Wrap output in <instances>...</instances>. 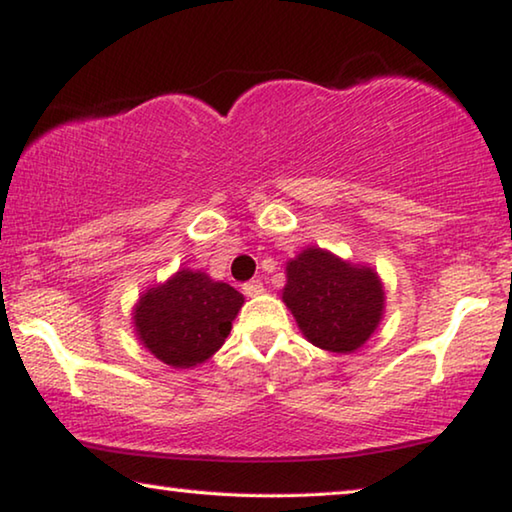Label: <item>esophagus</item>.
I'll return each mask as SVG.
<instances>
[{"instance_id":"esophagus-1","label":"esophagus","mask_w":512,"mask_h":512,"mask_svg":"<svg viewBox=\"0 0 512 512\" xmlns=\"http://www.w3.org/2000/svg\"><path fill=\"white\" fill-rule=\"evenodd\" d=\"M244 293L248 298H257V296H262L264 293V284L259 282V280H250V282H246L244 284Z\"/></svg>"}]
</instances>
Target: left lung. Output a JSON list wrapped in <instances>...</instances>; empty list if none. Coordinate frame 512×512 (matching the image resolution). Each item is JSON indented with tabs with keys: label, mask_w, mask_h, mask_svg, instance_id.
<instances>
[{
	"label": "left lung",
	"mask_w": 512,
	"mask_h": 512,
	"mask_svg": "<svg viewBox=\"0 0 512 512\" xmlns=\"http://www.w3.org/2000/svg\"><path fill=\"white\" fill-rule=\"evenodd\" d=\"M282 302L316 348L350 354L384 318L386 293L377 271L309 246L287 262Z\"/></svg>",
	"instance_id": "left-lung-1"
}]
</instances>
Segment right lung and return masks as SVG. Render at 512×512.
Returning a JSON list of instances; mask_svg holds the SVG:
<instances>
[{
	"instance_id": "1",
	"label": "right lung",
	"mask_w": 512,
	"mask_h": 512,
	"mask_svg": "<svg viewBox=\"0 0 512 512\" xmlns=\"http://www.w3.org/2000/svg\"><path fill=\"white\" fill-rule=\"evenodd\" d=\"M244 296L203 271L180 268L146 289L133 307L140 343L171 368L205 363L228 339Z\"/></svg>"
}]
</instances>
